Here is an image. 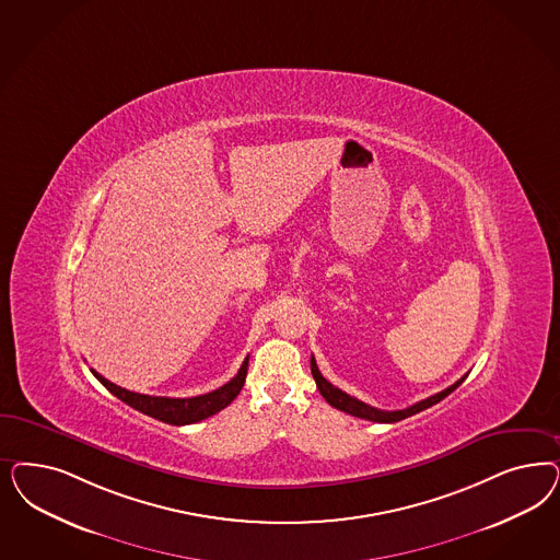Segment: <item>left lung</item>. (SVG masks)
<instances>
[{
	"mask_svg": "<svg viewBox=\"0 0 560 560\" xmlns=\"http://www.w3.org/2000/svg\"><path fill=\"white\" fill-rule=\"evenodd\" d=\"M311 373H313V380L317 383L319 394L325 397V401H327L329 406H334V408L342 410L346 415L364 418V420H373V422H397V420H404V418H408V416L418 415V412H422V410L431 408L434 404H439L443 397L450 396V394L455 392V389L464 383V380H466V377H462V380L455 381V383L450 385L447 389H443V392H439V394H434V396L427 397V399H422V401H416L415 406H410V408L387 412V410L373 408V406L364 404V401L357 399V397L348 396V394L342 392V389L334 387V385H331L329 381L325 380L324 375L319 373L317 362H315L313 357H311Z\"/></svg>",
	"mask_w": 560,
	"mask_h": 560,
	"instance_id": "1",
	"label": "left lung"
}]
</instances>
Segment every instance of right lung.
<instances>
[{
    "instance_id": "1",
    "label": "right lung",
    "mask_w": 560,
    "mask_h": 560,
    "mask_svg": "<svg viewBox=\"0 0 560 560\" xmlns=\"http://www.w3.org/2000/svg\"><path fill=\"white\" fill-rule=\"evenodd\" d=\"M247 366L249 359H245L238 373L229 383H224L222 387H218L210 394L196 397H161L144 396V394H136V392H127L124 387L110 383L103 375H98L94 369H91L92 375L101 381L113 396L119 397L121 401H126L127 406H131L133 410L142 412L145 416H152L166 424H194L208 416L217 415L222 408H226L243 389L245 377H247Z\"/></svg>"
}]
</instances>
